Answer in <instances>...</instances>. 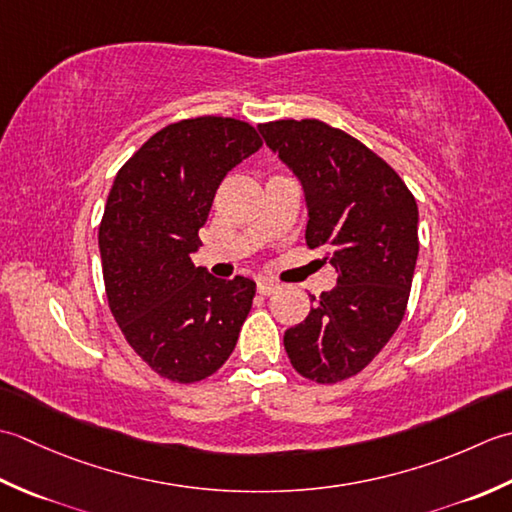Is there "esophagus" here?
Segmentation results:
<instances>
[{
  "label": "esophagus",
  "mask_w": 512,
  "mask_h": 512,
  "mask_svg": "<svg viewBox=\"0 0 512 512\" xmlns=\"http://www.w3.org/2000/svg\"><path fill=\"white\" fill-rule=\"evenodd\" d=\"M256 289H258V294L269 296V294H274V291L278 289V283H274V280H267V278H260L258 283H256Z\"/></svg>",
  "instance_id": "esophagus-1"
}]
</instances>
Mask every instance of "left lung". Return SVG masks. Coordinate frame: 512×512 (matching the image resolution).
<instances>
[{
  "label": "left lung",
  "instance_id": "left-lung-1",
  "mask_svg": "<svg viewBox=\"0 0 512 512\" xmlns=\"http://www.w3.org/2000/svg\"><path fill=\"white\" fill-rule=\"evenodd\" d=\"M305 187L307 247L325 249L338 285L285 331V351L302 378L336 384L360 373L404 318L420 241L417 203L391 165L318 119L258 125Z\"/></svg>",
  "mask_w": 512,
  "mask_h": 512
}]
</instances>
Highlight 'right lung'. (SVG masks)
Returning <instances> with one entry per match:
<instances>
[{
    "mask_svg": "<svg viewBox=\"0 0 512 512\" xmlns=\"http://www.w3.org/2000/svg\"><path fill=\"white\" fill-rule=\"evenodd\" d=\"M263 139L232 117L165 125L114 179L99 225L103 283L134 353L170 382L210 378L232 356L256 283L194 267L201 229L225 174Z\"/></svg>",
    "mask_w": 512,
    "mask_h": 512,
    "instance_id": "add662e5",
    "label": "right lung"
}]
</instances>
